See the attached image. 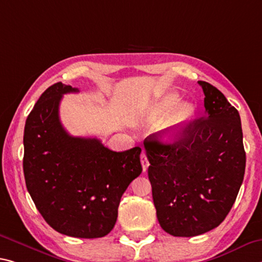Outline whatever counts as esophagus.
Listing matches in <instances>:
<instances>
[{"label":"esophagus","mask_w":262,"mask_h":262,"mask_svg":"<svg viewBox=\"0 0 262 262\" xmlns=\"http://www.w3.org/2000/svg\"><path fill=\"white\" fill-rule=\"evenodd\" d=\"M141 164H142V169H143V171H146V170L148 169L149 162H148V159H147L146 154H144V152L141 154Z\"/></svg>","instance_id":"obj_1"}]
</instances>
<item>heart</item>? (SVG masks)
Listing matches in <instances>:
<instances>
[{"label":"heart","instance_id":"heart-1","mask_svg":"<svg viewBox=\"0 0 262 262\" xmlns=\"http://www.w3.org/2000/svg\"><path fill=\"white\" fill-rule=\"evenodd\" d=\"M181 101L177 93H169L157 101L149 113L148 120L152 123L160 122L167 115L161 127V134L165 140H173L183 132L194 115V106L189 101Z\"/></svg>","mask_w":262,"mask_h":262}]
</instances>
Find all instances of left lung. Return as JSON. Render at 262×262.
<instances>
[{
  "mask_svg": "<svg viewBox=\"0 0 262 262\" xmlns=\"http://www.w3.org/2000/svg\"><path fill=\"white\" fill-rule=\"evenodd\" d=\"M205 116L175 142L144 140L148 177L161 227L173 236H194L221 225L242 186L246 154L240 115L221 91L198 81Z\"/></svg>",
  "mask_w": 262,
  "mask_h": 262,
  "instance_id": "obj_1",
  "label": "left lung"
}]
</instances>
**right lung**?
I'll list each match as a JSON object with an SVG mask.
<instances>
[{
  "mask_svg": "<svg viewBox=\"0 0 262 262\" xmlns=\"http://www.w3.org/2000/svg\"><path fill=\"white\" fill-rule=\"evenodd\" d=\"M63 82L50 86L28 115L23 171L27 189L50 226L76 238H101L118 218L120 199L142 172L141 148L116 152L95 138L65 130L59 103L77 93Z\"/></svg>",
  "mask_w": 262,
  "mask_h": 262,
  "instance_id": "add662e5",
  "label": "right lung"
}]
</instances>
